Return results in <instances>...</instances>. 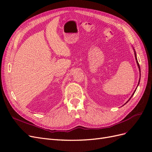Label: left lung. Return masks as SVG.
I'll return each mask as SVG.
<instances>
[{
  "mask_svg": "<svg viewBox=\"0 0 152 152\" xmlns=\"http://www.w3.org/2000/svg\"><path fill=\"white\" fill-rule=\"evenodd\" d=\"M134 55H135V58H136V63H137V66H138V68H139V70H140V72H141V70H140V65H139V63H138V61H137V58H136V51H135V50H134ZM140 75H141V73H140ZM140 80H139V82H138V84H137V86H138L139 85V84H140ZM137 89V88H136ZM136 90L134 91V93H133V94H132V96H131V98H129V99L128 101H127V102L126 103H127L128 102H129V101L130 99H131V98L132 97V96L133 95H134V93H135V91H136ZM125 103V104H126Z\"/></svg>",
  "mask_w": 152,
  "mask_h": 152,
  "instance_id": "obj_1",
  "label": "left lung"
}]
</instances>
